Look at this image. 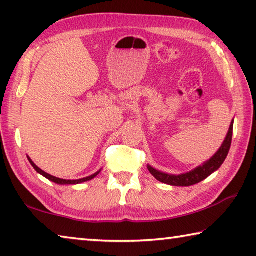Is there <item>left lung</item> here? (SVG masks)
Returning a JSON list of instances; mask_svg holds the SVG:
<instances>
[{
    "mask_svg": "<svg viewBox=\"0 0 256 256\" xmlns=\"http://www.w3.org/2000/svg\"><path fill=\"white\" fill-rule=\"evenodd\" d=\"M232 126H234V122L230 124V128H229L227 136L224 138L222 146H220V149L218 150V152H216L210 160H208L206 162L203 164L202 166L196 168L194 170L186 172V174H183V175H170V174H164V172L156 170L154 168L148 166L149 172L152 174V176L156 180H158L159 182H162V183L168 184V185L190 186V185L200 183V182H202L203 180H206L208 176H210L212 172H216V170H219L220 166L224 164V159L227 158L229 149H230V146H232Z\"/></svg>",
    "mask_w": 256,
    "mask_h": 256,
    "instance_id": "1",
    "label": "left lung"
}]
</instances>
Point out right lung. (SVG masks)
Wrapping results in <instances>:
<instances>
[{
	"label": "right lung",
	"instance_id": "right-lung-1",
	"mask_svg": "<svg viewBox=\"0 0 256 256\" xmlns=\"http://www.w3.org/2000/svg\"><path fill=\"white\" fill-rule=\"evenodd\" d=\"M28 160H29V162L32 164V167L34 168V170H36V172H40V175H42V176H44V177H46L47 180H52V182H54V183H56V184H60V185H66V184H70V185H73V184H79V183H84V182H86V180H90L94 178V177H96V176L99 174V172H100V170H99V172H96V174H94V175L89 176V177H86V178L76 180H66L58 178V177H54V176H52V175H50V174H47V172H45L44 170H42L40 167H37L36 164H34L32 162V159L28 158Z\"/></svg>",
	"mask_w": 256,
	"mask_h": 256
}]
</instances>
